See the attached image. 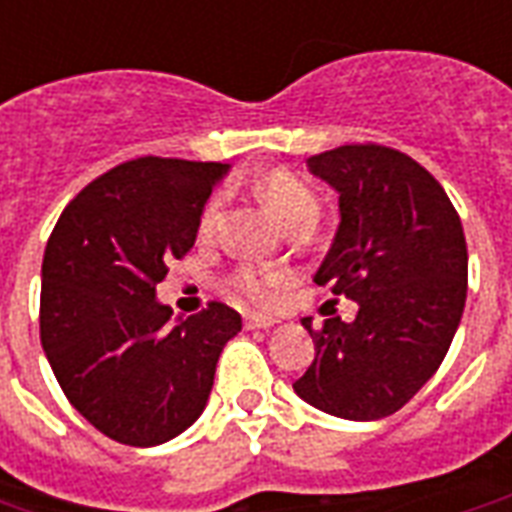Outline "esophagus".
<instances>
[{"label": "esophagus", "instance_id": "obj_1", "mask_svg": "<svg viewBox=\"0 0 512 512\" xmlns=\"http://www.w3.org/2000/svg\"><path fill=\"white\" fill-rule=\"evenodd\" d=\"M271 326H277V321L268 315H246V329H271Z\"/></svg>", "mask_w": 512, "mask_h": 512}]
</instances>
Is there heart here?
Wrapping results in <instances>:
<instances>
[{
	"mask_svg": "<svg viewBox=\"0 0 512 512\" xmlns=\"http://www.w3.org/2000/svg\"><path fill=\"white\" fill-rule=\"evenodd\" d=\"M255 194L257 200L263 202V208L282 227H290L293 222H304V219H315V213H318V200H315L310 186H304L299 178H293L290 172H282V169H271L263 178H257ZM219 213H222V202L219 200H211L205 205V211L200 216L202 235H211L216 230ZM282 285H285V277L279 271L238 268L233 277V288L249 301H257V304H271L279 296Z\"/></svg>",
	"mask_w": 512,
	"mask_h": 512,
	"instance_id": "heart-1",
	"label": "heart"
}]
</instances>
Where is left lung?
I'll list each match as a JSON object with an SVG mask.
<instances>
[{
	"label": "left lung",
	"mask_w": 512,
	"mask_h": 512,
	"mask_svg": "<svg viewBox=\"0 0 512 512\" xmlns=\"http://www.w3.org/2000/svg\"><path fill=\"white\" fill-rule=\"evenodd\" d=\"M307 169L340 205L312 279L359 310L321 332L301 321L315 359L293 389L332 417L384 419L428 384L458 332L469 277L461 219L439 180L392 147H337L307 158Z\"/></svg>",
	"instance_id": "1"
}]
</instances>
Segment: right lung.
Instances as JSON below:
<instances>
[{"instance_id":"obj_1","label":"right lung","mask_w":512,"mask_h":512,"mask_svg":"<svg viewBox=\"0 0 512 512\" xmlns=\"http://www.w3.org/2000/svg\"><path fill=\"white\" fill-rule=\"evenodd\" d=\"M230 164L136 158L62 211L40 271V343L71 406L109 439L156 447L200 419L241 315L213 301L175 318L156 285L194 246Z\"/></svg>"}]
</instances>
